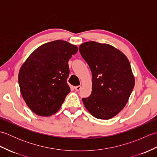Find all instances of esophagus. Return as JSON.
I'll list each match as a JSON object with an SVG mask.
<instances>
[{"label": "esophagus", "mask_w": 157, "mask_h": 157, "mask_svg": "<svg viewBox=\"0 0 157 157\" xmlns=\"http://www.w3.org/2000/svg\"><path fill=\"white\" fill-rule=\"evenodd\" d=\"M81 88H82L81 86H75V89L76 91H79Z\"/></svg>", "instance_id": "34e87169"}]
</instances>
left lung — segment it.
I'll use <instances>...</instances> for the list:
<instances>
[{
    "label": "left lung",
    "mask_w": 157,
    "mask_h": 157,
    "mask_svg": "<svg viewBox=\"0 0 157 157\" xmlns=\"http://www.w3.org/2000/svg\"><path fill=\"white\" fill-rule=\"evenodd\" d=\"M92 71V90L82 101L94 117L109 119L124 108L135 79L126 56L107 44L90 41L79 47Z\"/></svg>",
    "instance_id": "left-lung-1"
}]
</instances>
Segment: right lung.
I'll list each match as a JSON object with an SVG mask.
<instances>
[{"label": "right lung", "mask_w": 157, "mask_h": 157, "mask_svg": "<svg viewBox=\"0 0 157 157\" xmlns=\"http://www.w3.org/2000/svg\"><path fill=\"white\" fill-rule=\"evenodd\" d=\"M78 52L75 45L64 40L42 44L29 55L19 70L18 81L23 100L40 116L59 111L70 92L67 83L69 60Z\"/></svg>", "instance_id": "1"}]
</instances>
